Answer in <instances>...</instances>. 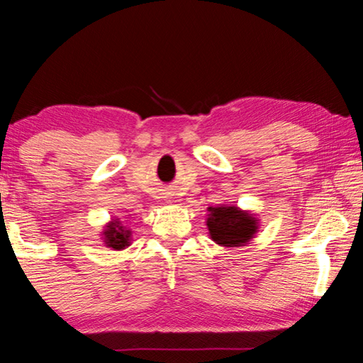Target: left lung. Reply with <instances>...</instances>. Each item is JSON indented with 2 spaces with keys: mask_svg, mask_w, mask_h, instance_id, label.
<instances>
[{
  "mask_svg": "<svg viewBox=\"0 0 363 363\" xmlns=\"http://www.w3.org/2000/svg\"><path fill=\"white\" fill-rule=\"evenodd\" d=\"M206 226L210 238L216 245L226 247L245 246L259 230V220L250 211L238 206H210Z\"/></svg>",
  "mask_w": 363,
  "mask_h": 363,
  "instance_id": "1",
  "label": "left lung"
}]
</instances>
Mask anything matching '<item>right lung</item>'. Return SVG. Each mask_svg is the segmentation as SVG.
<instances>
[{
  "label": "right lung",
  "instance_id": "right-lung-1",
  "mask_svg": "<svg viewBox=\"0 0 363 363\" xmlns=\"http://www.w3.org/2000/svg\"><path fill=\"white\" fill-rule=\"evenodd\" d=\"M102 240L106 242L107 247H112V250L121 251L125 250L127 246H130V238L132 231L128 230L127 226H123V223L116 218L111 223H107L106 230L102 231Z\"/></svg>",
  "mask_w": 363,
  "mask_h": 363
}]
</instances>
